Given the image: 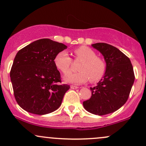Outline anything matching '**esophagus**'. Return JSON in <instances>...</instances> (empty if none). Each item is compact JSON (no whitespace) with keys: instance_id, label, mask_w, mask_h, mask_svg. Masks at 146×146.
Instances as JSON below:
<instances>
[{"instance_id":"34e87169","label":"esophagus","mask_w":146,"mask_h":146,"mask_svg":"<svg viewBox=\"0 0 146 146\" xmlns=\"http://www.w3.org/2000/svg\"><path fill=\"white\" fill-rule=\"evenodd\" d=\"M79 87L77 86H73V85H71V88L72 89H77V88H78Z\"/></svg>"}]
</instances>
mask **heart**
I'll list each match as a JSON object with an SVG mask.
<instances>
[{
  "instance_id": "obj_1",
  "label": "heart",
  "mask_w": 146,
  "mask_h": 146,
  "mask_svg": "<svg viewBox=\"0 0 146 146\" xmlns=\"http://www.w3.org/2000/svg\"><path fill=\"white\" fill-rule=\"evenodd\" d=\"M74 54L77 59L82 60L80 64L78 73L68 74L64 77L67 82L80 84L88 80L97 82L102 78L106 70V64L102 58L97 56L95 52L89 47L82 46L75 48ZM56 67L64 74H68L71 71L72 60L65 51H60L54 59Z\"/></svg>"
}]
</instances>
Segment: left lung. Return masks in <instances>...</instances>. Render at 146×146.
<instances>
[{"mask_svg": "<svg viewBox=\"0 0 146 146\" xmlns=\"http://www.w3.org/2000/svg\"><path fill=\"white\" fill-rule=\"evenodd\" d=\"M91 46L104 56L106 70L96 86L90 88L92 95L83 102V106L90 113L104 115L119 109L126 102L135 74L130 59L117 48L106 43Z\"/></svg>", "mask_w": 146, "mask_h": 146, "instance_id": "1", "label": "left lung"}]
</instances>
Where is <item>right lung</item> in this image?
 Listing matches in <instances>:
<instances>
[{"label": "right lung", "instance_id": "right-lung-1", "mask_svg": "<svg viewBox=\"0 0 146 146\" xmlns=\"http://www.w3.org/2000/svg\"><path fill=\"white\" fill-rule=\"evenodd\" d=\"M67 46L43 38L20 50L10 71L15 99L23 109L36 115H46L61 106L70 88L61 85L60 73L54 59Z\"/></svg>", "mask_w": 146, "mask_h": 146}]
</instances>
